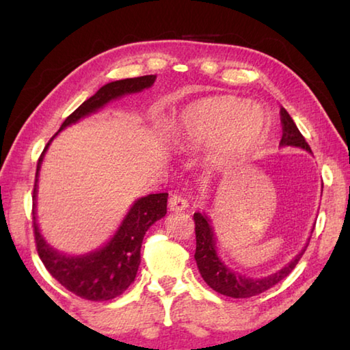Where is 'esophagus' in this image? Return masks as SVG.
I'll list each match as a JSON object with an SVG mask.
<instances>
[{
    "label": "esophagus",
    "mask_w": 350,
    "mask_h": 350,
    "mask_svg": "<svg viewBox=\"0 0 350 350\" xmlns=\"http://www.w3.org/2000/svg\"><path fill=\"white\" fill-rule=\"evenodd\" d=\"M188 206V200L180 194H171L168 199V208L171 211H183Z\"/></svg>",
    "instance_id": "1"
}]
</instances>
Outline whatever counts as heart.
I'll list each match as a JSON object with an SVG mask.
<instances>
[{
	"instance_id": "heart-1",
	"label": "heart",
	"mask_w": 350,
	"mask_h": 350,
	"mask_svg": "<svg viewBox=\"0 0 350 350\" xmlns=\"http://www.w3.org/2000/svg\"><path fill=\"white\" fill-rule=\"evenodd\" d=\"M177 131L198 144L216 142L213 161L232 163L262 144L267 117L259 106L236 98H204L183 109Z\"/></svg>"
}]
</instances>
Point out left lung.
<instances>
[{
  "instance_id": "left-lung-1",
  "label": "left lung",
  "mask_w": 350,
  "mask_h": 350,
  "mask_svg": "<svg viewBox=\"0 0 350 350\" xmlns=\"http://www.w3.org/2000/svg\"><path fill=\"white\" fill-rule=\"evenodd\" d=\"M281 123H282V139L281 146H298L303 150L312 152L309 144H307L304 135L299 133L296 128L293 118L288 116V112L281 108ZM194 232H196V253H194V259L199 267L200 275H202L204 281L215 290V292L230 296V298H250V296H256L259 293L265 292L282 281L284 278L290 275L298 260L303 256L304 250H301L299 254L290 260L286 267L278 270L276 273L265 276V278H247L244 275L234 273L230 270L227 265L219 259L216 253V238L213 233V228L210 225V219L200 213H194Z\"/></svg>"
}]
</instances>
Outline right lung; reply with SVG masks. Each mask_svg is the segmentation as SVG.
<instances>
[{"instance_id": "obj_1", "label": "right lung", "mask_w": 350, "mask_h": 350, "mask_svg": "<svg viewBox=\"0 0 350 350\" xmlns=\"http://www.w3.org/2000/svg\"><path fill=\"white\" fill-rule=\"evenodd\" d=\"M154 80H156V75H144L135 77V79H125L108 83V85L100 88L86 102H83L72 114L66 117V120L60 126V131L66 126L72 125V123L79 122L81 117H86L91 112H96L102 106L111 102V100L125 96V94L144 91L145 88H150L152 85ZM51 140L47 142L46 148L38 159L32 196L33 236L38 256L43 260L46 270L64 288H68L69 292L80 296L83 299L90 301L112 299L125 292L135 280V275H137V269L140 265L142 241H144L146 230L154 222L167 215L168 193L148 194V196L135 200V204L131 206L126 217L123 219L120 228L114 234V238L103 248H100V250L83 254V256H66V254L58 253L43 239L37 225V217H35V198H37L38 171Z\"/></svg>"}]
</instances>
